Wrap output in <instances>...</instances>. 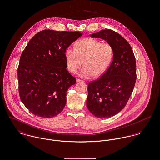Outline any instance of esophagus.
Returning a JSON list of instances; mask_svg holds the SVG:
<instances>
[{
    "label": "esophagus",
    "mask_w": 160,
    "mask_h": 160,
    "mask_svg": "<svg viewBox=\"0 0 160 160\" xmlns=\"http://www.w3.org/2000/svg\"><path fill=\"white\" fill-rule=\"evenodd\" d=\"M76 82H84V81H82V80H81V79H76Z\"/></svg>",
    "instance_id": "esophagus-1"
}]
</instances>
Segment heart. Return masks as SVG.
Instances as JSON below:
<instances>
[{
	"instance_id": "b5f03b06",
	"label": "heart",
	"mask_w": 160,
	"mask_h": 160,
	"mask_svg": "<svg viewBox=\"0 0 160 160\" xmlns=\"http://www.w3.org/2000/svg\"><path fill=\"white\" fill-rule=\"evenodd\" d=\"M65 57L70 72L77 73L84 65L79 76L89 79L95 75L100 76L106 71L112 59L113 49L108 43L87 38L78 41L74 49L67 48Z\"/></svg>"
}]
</instances>
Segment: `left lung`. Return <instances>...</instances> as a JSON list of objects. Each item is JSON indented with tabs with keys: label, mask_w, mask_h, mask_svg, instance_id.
<instances>
[{
	"label": "left lung",
	"mask_w": 160,
	"mask_h": 160,
	"mask_svg": "<svg viewBox=\"0 0 160 160\" xmlns=\"http://www.w3.org/2000/svg\"><path fill=\"white\" fill-rule=\"evenodd\" d=\"M90 37L102 38L113 49V60L107 71L89 82L86 102L93 116L109 118L122 111L131 96L136 80V59L130 44L112 30H102Z\"/></svg>",
	"instance_id": "obj_1"
}]
</instances>
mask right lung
Masks as SVG:
<instances>
[{
    "mask_svg": "<svg viewBox=\"0 0 160 160\" xmlns=\"http://www.w3.org/2000/svg\"><path fill=\"white\" fill-rule=\"evenodd\" d=\"M82 35L45 29L29 41L22 52L18 68L19 93L34 115L52 118L63 109L67 90L76 84L67 70L65 52Z\"/></svg>",
    "mask_w": 160,
    "mask_h": 160,
    "instance_id": "1",
    "label": "right lung"
}]
</instances>
